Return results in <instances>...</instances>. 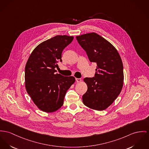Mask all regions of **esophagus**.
I'll return each instance as SVG.
<instances>
[{
    "instance_id": "esophagus-1",
    "label": "esophagus",
    "mask_w": 149,
    "mask_h": 149,
    "mask_svg": "<svg viewBox=\"0 0 149 149\" xmlns=\"http://www.w3.org/2000/svg\"><path fill=\"white\" fill-rule=\"evenodd\" d=\"M75 80H76L77 83H79V82L81 81V78H75Z\"/></svg>"
}]
</instances>
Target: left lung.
<instances>
[{"instance_id":"left-lung-1","label":"left lung","mask_w":149,"mask_h":149,"mask_svg":"<svg viewBox=\"0 0 149 149\" xmlns=\"http://www.w3.org/2000/svg\"><path fill=\"white\" fill-rule=\"evenodd\" d=\"M89 60L97 64L95 77L85 78L87 91L83 95L87 107L103 111L110 106L121 91L124 82L123 64L117 50L96 33L76 37Z\"/></svg>"}]
</instances>
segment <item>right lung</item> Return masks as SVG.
<instances>
[{"label":"right lung","instance_id":"add662e5","mask_svg":"<svg viewBox=\"0 0 149 149\" xmlns=\"http://www.w3.org/2000/svg\"><path fill=\"white\" fill-rule=\"evenodd\" d=\"M73 36L57 35L37 46L25 68V85L36 106L45 112L57 111L63 105L67 91L74 83V77L56 73L63 50L72 41Z\"/></svg>","mask_w":149,"mask_h":149}]
</instances>
